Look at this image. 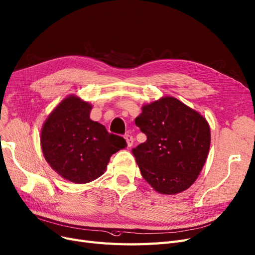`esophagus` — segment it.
Returning <instances> with one entry per match:
<instances>
[{"instance_id":"1","label":"esophagus","mask_w":255,"mask_h":255,"mask_svg":"<svg viewBox=\"0 0 255 255\" xmlns=\"http://www.w3.org/2000/svg\"><path fill=\"white\" fill-rule=\"evenodd\" d=\"M125 139H126V142H127L128 147H131V146L133 145V143H134V138H133V136H132V135L126 134V135H125Z\"/></svg>"}]
</instances>
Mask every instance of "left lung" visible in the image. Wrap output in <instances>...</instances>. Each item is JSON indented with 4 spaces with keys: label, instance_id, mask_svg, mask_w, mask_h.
<instances>
[{
    "label": "left lung",
    "instance_id": "1",
    "mask_svg": "<svg viewBox=\"0 0 255 255\" xmlns=\"http://www.w3.org/2000/svg\"><path fill=\"white\" fill-rule=\"evenodd\" d=\"M135 125L147 135L145 143L132 149L146 182L162 194L187 190L208 156L207 120L177 99L164 97L144 105Z\"/></svg>",
    "mask_w": 255,
    "mask_h": 255
}]
</instances>
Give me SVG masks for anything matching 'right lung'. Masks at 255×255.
<instances>
[{"label": "right lung", "mask_w": 255, "mask_h": 255, "mask_svg": "<svg viewBox=\"0 0 255 255\" xmlns=\"http://www.w3.org/2000/svg\"><path fill=\"white\" fill-rule=\"evenodd\" d=\"M91 109V104L70 94L51 111L41 130L46 162L74 184L97 180L106 171L110 156L127 147L124 137L90 119Z\"/></svg>", "instance_id": "right-lung-1"}]
</instances>
